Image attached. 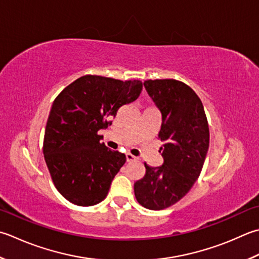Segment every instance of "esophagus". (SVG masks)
<instances>
[{"mask_svg": "<svg viewBox=\"0 0 259 259\" xmlns=\"http://www.w3.org/2000/svg\"><path fill=\"white\" fill-rule=\"evenodd\" d=\"M125 158H126V161H128V163H130V161H136L137 159H138L136 156L131 155V154H126L125 155Z\"/></svg>", "mask_w": 259, "mask_h": 259, "instance_id": "34e87169", "label": "esophagus"}]
</instances>
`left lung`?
<instances>
[{"instance_id":"1","label":"left lung","mask_w":259,"mask_h":259,"mask_svg":"<svg viewBox=\"0 0 259 259\" xmlns=\"http://www.w3.org/2000/svg\"><path fill=\"white\" fill-rule=\"evenodd\" d=\"M144 85L161 113L164 163H145L146 174L135 183V195L146 209L163 210L186 195L199 179L209 149V125L203 104L189 85L176 79H148Z\"/></svg>"}]
</instances>
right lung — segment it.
<instances>
[{"mask_svg":"<svg viewBox=\"0 0 259 259\" xmlns=\"http://www.w3.org/2000/svg\"><path fill=\"white\" fill-rule=\"evenodd\" d=\"M141 80L85 75L55 99L45 130L44 156L56 189L79 206L103 201L125 155L101 143L98 131L112 123L118 110L134 102Z\"/></svg>","mask_w":259,"mask_h":259,"instance_id":"obj_1","label":"right lung"}]
</instances>
